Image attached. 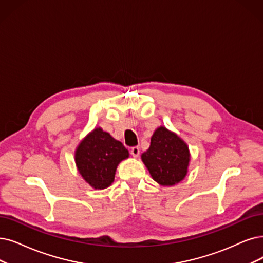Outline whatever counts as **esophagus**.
<instances>
[{
	"mask_svg": "<svg viewBox=\"0 0 263 263\" xmlns=\"http://www.w3.org/2000/svg\"><path fill=\"white\" fill-rule=\"evenodd\" d=\"M130 154L134 157H138L140 154V149L138 148V146H134V148H132V150H130Z\"/></svg>",
	"mask_w": 263,
	"mask_h": 263,
	"instance_id": "esophagus-1",
	"label": "esophagus"
}]
</instances>
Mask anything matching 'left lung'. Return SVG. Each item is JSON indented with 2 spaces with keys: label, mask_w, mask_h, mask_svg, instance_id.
<instances>
[{
  "label": "left lung",
  "mask_w": 263,
  "mask_h": 263,
  "mask_svg": "<svg viewBox=\"0 0 263 263\" xmlns=\"http://www.w3.org/2000/svg\"><path fill=\"white\" fill-rule=\"evenodd\" d=\"M141 160L154 181L173 186L185 178L191 154L183 139L160 126L152 135L150 148L141 154Z\"/></svg>",
  "instance_id": "1"
}]
</instances>
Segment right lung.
<instances>
[{"instance_id": "obj_1", "label": "right lung", "mask_w": 263, "mask_h": 263, "mask_svg": "<svg viewBox=\"0 0 263 263\" xmlns=\"http://www.w3.org/2000/svg\"><path fill=\"white\" fill-rule=\"evenodd\" d=\"M129 157L123 143L96 127L84 137L74 152L80 175L92 189L103 190L114 181L119 164Z\"/></svg>"}]
</instances>
